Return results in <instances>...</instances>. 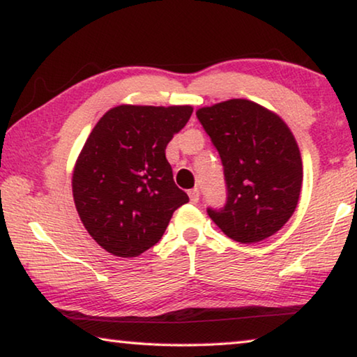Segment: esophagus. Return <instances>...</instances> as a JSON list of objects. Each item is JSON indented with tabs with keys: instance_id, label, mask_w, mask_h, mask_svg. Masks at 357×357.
<instances>
[{
	"instance_id": "34e87169",
	"label": "esophagus",
	"mask_w": 357,
	"mask_h": 357,
	"mask_svg": "<svg viewBox=\"0 0 357 357\" xmlns=\"http://www.w3.org/2000/svg\"><path fill=\"white\" fill-rule=\"evenodd\" d=\"M188 196H190V201L193 202V204H196V202L199 201V190H197V188L190 190L188 191Z\"/></svg>"
}]
</instances>
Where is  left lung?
<instances>
[{
	"mask_svg": "<svg viewBox=\"0 0 357 357\" xmlns=\"http://www.w3.org/2000/svg\"><path fill=\"white\" fill-rule=\"evenodd\" d=\"M196 116L223 164L227 202L207 213L238 243L278 233L297 207L303 166L297 142L278 114L244 98L199 108Z\"/></svg>",
	"mask_w": 357,
	"mask_h": 357,
	"instance_id": "1",
	"label": "left lung"
}]
</instances>
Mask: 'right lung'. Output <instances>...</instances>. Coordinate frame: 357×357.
I'll return each instance as SVG.
<instances>
[{"instance_id": "1", "label": "right lung", "mask_w": 357, "mask_h": 357, "mask_svg": "<svg viewBox=\"0 0 357 357\" xmlns=\"http://www.w3.org/2000/svg\"><path fill=\"white\" fill-rule=\"evenodd\" d=\"M191 113L190 105H119L87 137L71 178L73 199L87 233L109 254H144L188 202L174 182L166 146Z\"/></svg>"}]
</instances>
